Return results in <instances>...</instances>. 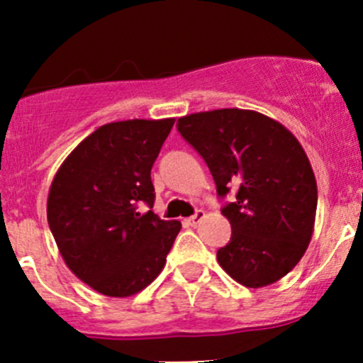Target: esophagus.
Returning a JSON list of instances; mask_svg holds the SVG:
<instances>
[{
    "instance_id": "esophagus-1",
    "label": "esophagus",
    "mask_w": 363,
    "mask_h": 363,
    "mask_svg": "<svg viewBox=\"0 0 363 363\" xmlns=\"http://www.w3.org/2000/svg\"><path fill=\"white\" fill-rule=\"evenodd\" d=\"M203 218H205V212L202 211V208H199V211H196L195 214H193V216H189V218H188V219H184V221L188 223V225L195 226V225H199V223L202 221Z\"/></svg>"
}]
</instances>
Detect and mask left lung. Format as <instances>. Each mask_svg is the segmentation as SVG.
<instances>
[{
  "label": "left lung",
  "instance_id": "left-lung-1",
  "mask_svg": "<svg viewBox=\"0 0 363 363\" xmlns=\"http://www.w3.org/2000/svg\"><path fill=\"white\" fill-rule=\"evenodd\" d=\"M181 137L202 156L232 225L218 250L230 277L262 288L286 276L311 242L318 205L313 168L298 140L277 121L252 111L219 108L181 117Z\"/></svg>",
  "mask_w": 363,
  "mask_h": 363
}]
</instances>
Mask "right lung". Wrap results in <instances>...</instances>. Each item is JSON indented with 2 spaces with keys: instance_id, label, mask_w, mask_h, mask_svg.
Segmentation results:
<instances>
[{
  "instance_id": "1",
  "label": "right lung",
  "mask_w": 363,
  "mask_h": 363,
  "mask_svg": "<svg viewBox=\"0 0 363 363\" xmlns=\"http://www.w3.org/2000/svg\"><path fill=\"white\" fill-rule=\"evenodd\" d=\"M174 123L104 124L69 152L54 177L47 200L50 232L68 269L98 294H138L164 267L181 223L151 211V168Z\"/></svg>"
}]
</instances>
